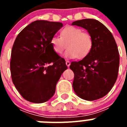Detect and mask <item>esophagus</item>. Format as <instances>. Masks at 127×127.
<instances>
[{
  "instance_id": "esophagus-1",
  "label": "esophagus",
  "mask_w": 127,
  "mask_h": 127,
  "mask_svg": "<svg viewBox=\"0 0 127 127\" xmlns=\"http://www.w3.org/2000/svg\"><path fill=\"white\" fill-rule=\"evenodd\" d=\"M65 64H66V65H67V66H68V67H69L70 65V62L69 61H66Z\"/></svg>"
}]
</instances>
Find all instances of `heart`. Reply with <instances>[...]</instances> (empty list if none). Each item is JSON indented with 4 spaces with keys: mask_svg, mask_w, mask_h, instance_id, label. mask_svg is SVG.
Here are the masks:
<instances>
[{
    "mask_svg": "<svg viewBox=\"0 0 127 127\" xmlns=\"http://www.w3.org/2000/svg\"><path fill=\"white\" fill-rule=\"evenodd\" d=\"M51 44L57 54H61L66 48L65 57L70 58H83L92 49V37L89 33L83 32L80 28L67 26L62 29L60 37L54 36L51 39Z\"/></svg>",
    "mask_w": 127,
    "mask_h": 127,
    "instance_id": "heart-1",
    "label": "heart"
}]
</instances>
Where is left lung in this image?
Segmentation results:
<instances>
[{
	"instance_id": "1",
	"label": "left lung",
	"mask_w": 127,
	"mask_h": 127,
	"mask_svg": "<svg viewBox=\"0 0 127 127\" xmlns=\"http://www.w3.org/2000/svg\"><path fill=\"white\" fill-rule=\"evenodd\" d=\"M88 30L92 35V49L83 59L72 62V86L80 98L92 101L107 95L114 86L118 74L120 56L111 32L94 19H83L72 23Z\"/></svg>"
}]
</instances>
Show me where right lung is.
I'll return each instance as SVG.
<instances>
[{
  "label": "right lung",
  "instance_id": "obj_1",
  "mask_svg": "<svg viewBox=\"0 0 127 127\" xmlns=\"http://www.w3.org/2000/svg\"><path fill=\"white\" fill-rule=\"evenodd\" d=\"M63 27L60 22L37 20L19 33L11 50L10 70L16 88L33 103L48 101L55 92L65 61L55 52L51 39Z\"/></svg>",
  "mask_w": 127,
  "mask_h": 127
}]
</instances>
